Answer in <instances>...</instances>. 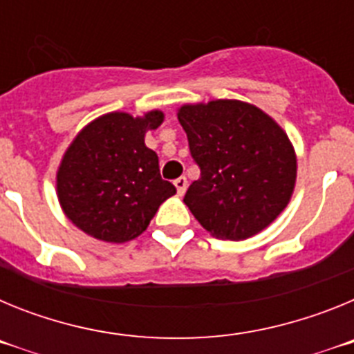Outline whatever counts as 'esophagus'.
Segmentation results:
<instances>
[{
	"label": "esophagus",
	"instance_id": "34e87169",
	"mask_svg": "<svg viewBox=\"0 0 354 354\" xmlns=\"http://www.w3.org/2000/svg\"><path fill=\"white\" fill-rule=\"evenodd\" d=\"M174 184H175V187H177V193H179V195L183 196L184 193H186V187H187L186 177H179V179H175Z\"/></svg>",
	"mask_w": 354,
	"mask_h": 354
}]
</instances>
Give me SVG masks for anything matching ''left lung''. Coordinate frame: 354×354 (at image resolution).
Listing matches in <instances>:
<instances>
[{
    "instance_id": "8db88e82",
    "label": "left lung",
    "mask_w": 354,
    "mask_h": 354,
    "mask_svg": "<svg viewBox=\"0 0 354 354\" xmlns=\"http://www.w3.org/2000/svg\"><path fill=\"white\" fill-rule=\"evenodd\" d=\"M177 117L200 168L184 204L221 239L261 232L289 204L296 183V156L282 127L255 106L227 99L183 106Z\"/></svg>"
}]
</instances>
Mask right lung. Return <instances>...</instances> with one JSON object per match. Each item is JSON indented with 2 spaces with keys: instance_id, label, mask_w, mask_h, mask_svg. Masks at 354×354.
Masks as SVG:
<instances>
[{
  "instance_id": "add662e5",
  "label": "right lung",
  "mask_w": 354,
  "mask_h": 354,
  "mask_svg": "<svg viewBox=\"0 0 354 354\" xmlns=\"http://www.w3.org/2000/svg\"><path fill=\"white\" fill-rule=\"evenodd\" d=\"M161 111L143 118L108 113L84 127L65 152L56 189L72 223L95 239L126 243L149 227L175 186L161 179L145 131L161 126Z\"/></svg>"
}]
</instances>
